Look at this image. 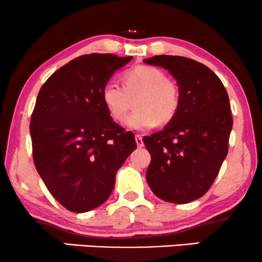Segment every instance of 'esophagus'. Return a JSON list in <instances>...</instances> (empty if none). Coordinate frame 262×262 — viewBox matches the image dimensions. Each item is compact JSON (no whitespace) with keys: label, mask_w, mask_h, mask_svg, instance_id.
Here are the masks:
<instances>
[{"label":"esophagus","mask_w":262,"mask_h":262,"mask_svg":"<svg viewBox=\"0 0 262 262\" xmlns=\"http://www.w3.org/2000/svg\"><path fill=\"white\" fill-rule=\"evenodd\" d=\"M135 138H136V143H137V147H143V140H142V136L141 135H136L135 136Z\"/></svg>","instance_id":"1"}]
</instances>
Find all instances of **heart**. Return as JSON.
<instances>
[{"mask_svg":"<svg viewBox=\"0 0 262 262\" xmlns=\"http://www.w3.org/2000/svg\"><path fill=\"white\" fill-rule=\"evenodd\" d=\"M124 86L108 81L102 89V101L115 121H122L135 101V111L125 124L132 130H148L167 124L179 111L180 87L163 70L150 66H137L122 77Z\"/></svg>","mask_w":262,"mask_h":262,"instance_id":"b5f03b06","label":"heart"}]
</instances>
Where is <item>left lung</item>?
I'll return each mask as SVG.
<instances>
[{"mask_svg": "<svg viewBox=\"0 0 262 262\" xmlns=\"http://www.w3.org/2000/svg\"><path fill=\"white\" fill-rule=\"evenodd\" d=\"M144 62L169 70L181 92L169 125L143 138L151 157L147 182L160 199L185 204L208 192L227 156L233 125L230 99L219 76L196 60L156 56Z\"/></svg>", "mask_w": 262, "mask_h": 262, "instance_id": "8db88e82", "label": "left lung"}]
</instances>
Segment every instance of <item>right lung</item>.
<instances>
[{
  "instance_id": "right-lung-1",
  "label": "right lung",
  "mask_w": 262,
  "mask_h": 262,
  "mask_svg": "<svg viewBox=\"0 0 262 262\" xmlns=\"http://www.w3.org/2000/svg\"><path fill=\"white\" fill-rule=\"evenodd\" d=\"M132 57L91 53L53 73L41 87L30 120L32 158L59 204L74 212L111 195L116 171L136 149L131 131L109 115L102 89Z\"/></svg>"
}]
</instances>
